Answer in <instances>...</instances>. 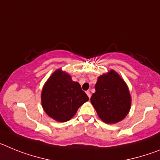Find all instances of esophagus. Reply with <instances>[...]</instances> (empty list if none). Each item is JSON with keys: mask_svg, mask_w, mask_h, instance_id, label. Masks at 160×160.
Instances as JSON below:
<instances>
[{"mask_svg": "<svg viewBox=\"0 0 160 160\" xmlns=\"http://www.w3.org/2000/svg\"><path fill=\"white\" fill-rule=\"evenodd\" d=\"M86 93H87V96H88V97L90 98V97H91V94H90V91H87V92H86Z\"/></svg>", "mask_w": 160, "mask_h": 160, "instance_id": "obj_1", "label": "esophagus"}]
</instances>
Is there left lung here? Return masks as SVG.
Masks as SVG:
<instances>
[{
	"label": "left lung",
	"instance_id": "obj_1",
	"mask_svg": "<svg viewBox=\"0 0 160 160\" xmlns=\"http://www.w3.org/2000/svg\"><path fill=\"white\" fill-rule=\"evenodd\" d=\"M95 93L90 102L98 115L107 123H115L123 119L131 107V98L124 81L114 70L98 79Z\"/></svg>",
	"mask_w": 160,
	"mask_h": 160
}]
</instances>
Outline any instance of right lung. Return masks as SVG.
<instances>
[{
	"instance_id": "obj_1",
	"label": "right lung",
	"mask_w": 160,
	"mask_h": 160,
	"mask_svg": "<svg viewBox=\"0 0 160 160\" xmlns=\"http://www.w3.org/2000/svg\"><path fill=\"white\" fill-rule=\"evenodd\" d=\"M89 100L77 82L58 70L48 79L42 92V103L46 114L58 122H66Z\"/></svg>"
}]
</instances>
